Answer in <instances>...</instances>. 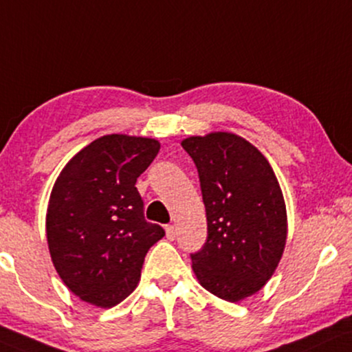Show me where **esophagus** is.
<instances>
[{
    "mask_svg": "<svg viewBox=\"0 0 352 352\" xmlns=\"http://www.w3.org/2000/svg\"><path fill=\"white\" fill-rule=\"evenodd\" d=\"M164 230H166L168 240H175V238H176V228H175V225H166V227H164Z\"/></svg>",
    "mask_w": 352,
    "mask_h": 352,
    "instance_id": "obj_1",
    "label": "esophagus"
}]
</instances>
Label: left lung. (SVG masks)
Returning <instances> with one entry per match:
<instances>
[{
	"mask_svg": "<svg viewBox=\"0 0 352 352\" xmlns=\"http://www.w3.org/2000/svg\"><path fill=\"white\" fill-rule=\"evenodd\" d=\"M199 173L207 240L190 254L204 289L227 302L253 296L274 274L287 238V212L271 164L228 132L181 142Z\"/></svg>",
	"mask_w": 352,
	"mask_h": 352,
	"instance_id": "left-lung-1",
	"label": "left lung"
}]
</instances>
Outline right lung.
<instances>
[{"instance_id": "add662e5", "label": "right lung", "mask_w": 352, "mask_h": 352, "mask_svg": "<svg viewBox=\"0 0 352 352\" xmlns=\"http://www.w3.org/2000/svg\"><path fill=\"white\" fill-rule=\"evenodd\" d=\"M158 151L155 138L104 135L56 177L45 223L52 261L65 285L91 305L111 309L129 297L145 254L164 236L143 217L135 188Z\"/></svg>"}]
</instances>
